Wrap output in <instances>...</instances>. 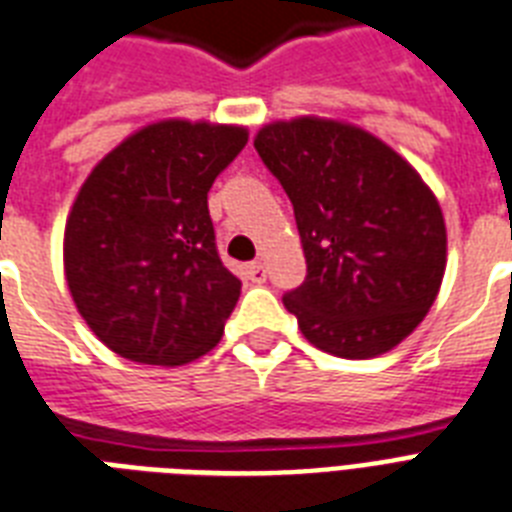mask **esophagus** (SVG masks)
<instances>
[{"label": "esophagus", "mask_w": 512, "mask_h": 512, "mask_svg": "<svg viewBox=\"0 0 512 512\" xmlns=\"http://www.w3.org/2000/svg\"><path fill=\"white\" fill-rule=\"evenodd\" d=\"M247 278L252 284H265V278H268V270H265L263 263H249L247 265Z\"/></svg>", "instance_id": "esophagus-1"}]
</instances>
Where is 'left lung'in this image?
Listing matches in <instances>:
<instances>
[{
  "label": "left lung",
  "mask_w": 512,
  "mask_h": 512,
  "mask_svg": "<svg viewBox=\"0 0 512 512\" xmlns=\"http://www.w3.org/2000/svg\"><path fill=\"white\" fill-rule=\"evenodd\" d=\"M257 155L292 199L307 276L284 307L318 350L384 355L434 305L447 228L434 191L389 144L331 118L276 120Z\"/></svg>",
  "instance_id": "1"
}]
</instances>
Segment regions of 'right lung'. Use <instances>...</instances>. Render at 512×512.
I'll list each match as a JSON object with an SVG mask.
<instances>
[{"label": "right lung", "mask_w": 512, "mask_h": 512, "mask_svg": "<svg viewBox=\"0 0 512 512\" xmlns=\"http://www.w3.org/2000/svg\"><path fill=\"white\" fill-rule=\"evenodd\" d=\"M244 144V126L157 120L83 181L65 223V278L115 355L184 365L220 342L242 281L220 263L207 191Z\"/></svg>", "instance_id": "add662e5"}]
</instances>
